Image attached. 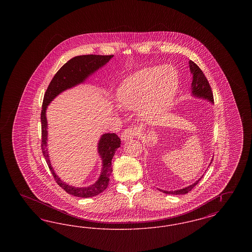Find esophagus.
I'll return each instance as SVG.
<instances>
[{
	"label": "esophagus",
	"instance_id": "34e87169",
	"mask_svg": "<svg viewBox=\"0 0 252 252\" xmlns=\"http://www.w3.org/2000/svg\"><path fill=\"white\" fill-rule=\"evenodd\" d=\"M136 134H137V131L134 128H127V129H125L123 131L122 135H121V139L124 142L129 141V140H132L133 138H135Z\"/></svg>",
	"mask_w": 252,
	"mask_h": 252
}]
</instances>
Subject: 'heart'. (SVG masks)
<instances>
[{
	"instance_id": "b5f03b06",
	"label": "heart",
	"mask_w": 252,
	"mask_h": 252,
	"mask_svg": "<svg viewBox=\"0 0 252 252\" xmlns=\"http://www.w3.org/2000/svg\"><path fill=\"white\" fill-rule=\"evenodd\" d=\"M179 85V72L173 66L147 67L121 83L116 92V101L124 109L139 108L140 116L149 119L172 104Z\"/></svg>"
}]
</instances>
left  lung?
<instances>
[{
  "instance_id": "left-lung-1",
  "label": "left lung",
  "mask_w": 252,
  "mask_h": 252,
  "mask_svg": "<svg viewBox=\"0 0 252 252\" xmlns=\"http://www.w3.org/2000/svg\"><path fill=\"white\" fill-rule=\"evenodd\" d=\"M189 66H190V71L192 73V85H191L192 95L193 97H196V98L207 100L210 103L214 104V95H213V93H212V89H211V86L209 84L206 76L204 75L203 72L192 60L189 61ZM212 161H213V159H212ZM212 161H211V163H212ZM200 179L196 180L195 182H193L191 185H189L185 188L180 189V190L165 191V190H160L159 189V191H162V192L168 193V194H185V193H187V192H189L192 190V188L199 182Z\"/></svg>"
}]
</instances>
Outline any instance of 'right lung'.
<instances>
[{
  "label": "right lung",
  "instance_id": "right-lung-1",
  "mask_svg": "<svg viewBox=\"0 0 252 252\" xmlns=\"http://www.w3.org/2000/svg\"><path fill=\"white\" fill-rule=\"evenodd\" d=\"M113 56H98V55H85L74 57L66 62L59 72L55 74L50 82L43 98L41 109V149L42 154L46 159L49 169L53 174L57 183L60 187L72 195L78 197H92L104 192L108 186L109 177L112 172L111 160L117 148L121 145L120 138L115 133H105L100 137L98 142V155L102 159V169L100 176L95 182L87 187H74L60 179L56 174L51 164L49 156L47 141H48V124L46 118V110L50 103L61 93L72 89L77 85L82 84L93 75L96 71L105 66Z\"/></svg>",
  "mask_w": 252,
  "mask_h": 252
}]
</instances>
